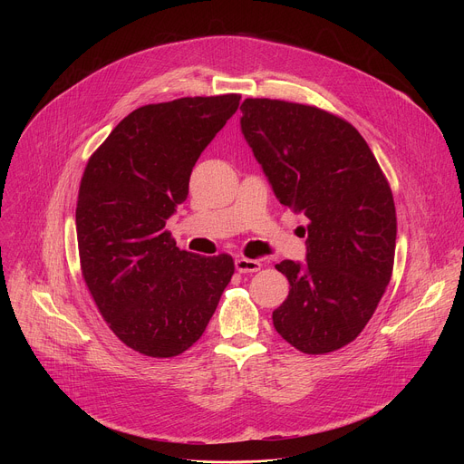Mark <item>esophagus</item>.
Listing matches in <instances>:
<instances>
[{
  "mask_svg": "<svg viewBox=\"0 0 464 464\" xmlns=\"http://www.w3.org/2000/svg\"><path fill=\"white\" fill-rule=\"evenodd\" d=\"M260 260H256V258H246V256H238L237 260H235V268H237V272H240V274H253V272H258L260 270Z\"/></svg>",
  "mask_w": 464,
  "mask_h": 464,
  "instance_id": "esophagus-1",
  "label": "esophagus"
}]
</instances>
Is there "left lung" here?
Instances as JSON below:
<instances>
[{"mask_svg":"<svg viewBox=\"0 0 464 464\" xmlns=\"http://www.w3.org/2000/svg\"><path fill=\"white\" fill-rule=\"evenodd\" d=\"M240 130L277 200L308 218L306 262L283 260L290 292L274 326L306 354L358 338L391 281L396 213L360 131L315 106L246 99Z\"/></svg>","mask_w":464,"mask_h":464,"instance_id":"obj_1","label":"left lung"}]
</instances>
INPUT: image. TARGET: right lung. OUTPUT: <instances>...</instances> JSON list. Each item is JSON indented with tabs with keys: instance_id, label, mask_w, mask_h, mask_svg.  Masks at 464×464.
Here are the masks:
<instances>
[{
	"instance_id": "add662e5",
	"label": "right lung",
	"mask_w": 464,
	"mask_h": 464,
	"mask_svg": "<svg viewBox=\"0 0 464 464\" xmlns=\"http://www.w3.org/2000/svg\"><path fill=\"white\" fill-rule=\"evenodd\" d=\"M238 104L229 93L141 106L86 165L75 213L82 277L113 334L145 356L172 358L200 340L235 274L226 253L179 251L165 224Z\"/></svg>"
}]
</instances>
